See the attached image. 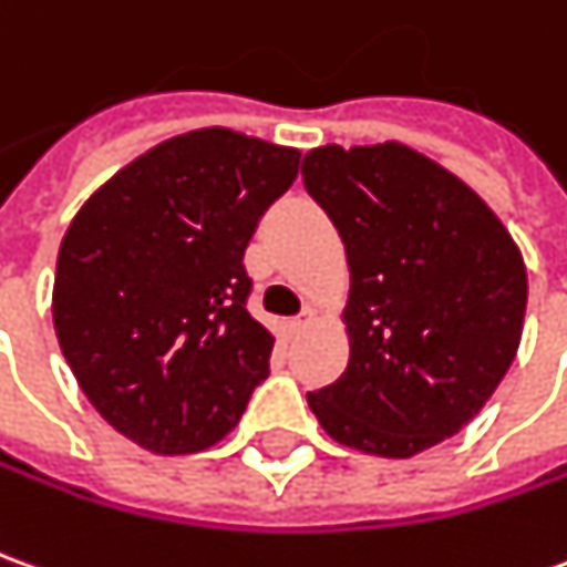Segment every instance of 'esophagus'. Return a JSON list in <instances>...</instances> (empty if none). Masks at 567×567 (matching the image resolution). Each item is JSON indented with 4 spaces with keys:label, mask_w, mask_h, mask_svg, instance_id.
I'll use <instances>...</instances> for the list:
<instances>
[{
    "label": "esophagus",
    "mask_w": 567,
    "mask_h": 567,
    "mask_svg": "<svg viewBox=\"0 0 567 567\" xmlns=\"http://www.w3.org/2000/svg\"><path fill=\"white\" fill-rule=\"evenodd\" d=\"M310 324H312V312L307 310L303 316H297V319L288 322V334H300V331H303V328H310Z\"/></svg>",
    "instance_id": "obj_1"
}]
</instances>
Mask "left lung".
<instances>
[{"label":"left lung","instance_id":"8db88e82","mask_svg":"<svg viewBox=\"0 0 567 567\" xmlns=\"http://www.w3.org/2000/svg\"><path fill=\"white\" fill-rule=\"evenodd\" d=\"M300 172L350 264V362L307 402L340 445L414 457L461 433L513 365L525 260L461 177L405 144L319 146Z\"/></svg>","mask_w":567,"mask_h":567}]
</instances>
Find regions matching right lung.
I'll use <instances>...</instances> for the list:
<instances>
[{
	"label": "right lung",
	"mask_w": 567,
	"mask_h": 567,
	"mask_svg": "<svg viewBox=\"0 0 567 567\" xmlns=\"http://www.w3.org/2000/svg\"><path fill=\"white\" fill-rule=\"evenodd\" d=\"M297 165L295 146L199 128L146 150L73 217L51 295L58 343L97 414L141 449H212L270 374L243 257Z\"/></svg>",
	"instance_id": "obj_1"
}]
</instances>
